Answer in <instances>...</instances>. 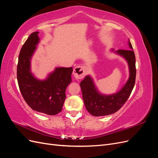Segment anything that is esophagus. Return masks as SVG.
Returning a JSON list of instances; mask_svg holds the SVG:
<instances>
[{
  "label": "esophagus",
  "mask_w": 158,
  "mask_h": 158,
  "mask_svg": "<svg viewBox=\"0 0 158 158\" xmlns=\"http://www.w3.org/2000/svg\"><path fill=\"white\" fill-rule=\"evenodd\" d=\"M86 74V69L83 66H78L73 70L74 76L76 79L83 78Z\"/></svg>",
  "instance_id": "esophagus-1"
}]
</instances>
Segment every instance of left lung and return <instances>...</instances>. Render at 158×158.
Wrapping results in <instances>:
<instances>
[{
	"label": "left lung",
	"mask_w": 158,
	"mask_h": 158,
	"mask_svg": "<svg viewBox=\"0 0 158 158\" xmlns=\"http://www.w3.org/2000/svg\"><path fill=\"white\" fill-rule=\"evenodd\" d=\"M128 45L131 49H119L115 51L117 54L126 59L130 73L128 81L119 92L108 95L100 94L90 76H86L81 81L80 85L85 107L93 116H106L114 113L123 107L130 96L135 86L136 70L135 52L130 41Z\"/></svg>",
	"instance_id": "8db88e82"
}]
</instances>
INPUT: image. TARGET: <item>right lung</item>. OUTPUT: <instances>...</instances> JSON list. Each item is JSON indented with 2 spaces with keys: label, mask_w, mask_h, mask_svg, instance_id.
Wrapping results in <instances>:
<instances>
[{
  "label": "right lung",
  "mask_w": 158,
  "mask_h": 158,
  "mask_svg": "<svg viewBox=\"0 0 158 158\" xmlns=\"http://www.w3.org/2000/svg\"><path fill=\"white\" fill-rule=\"evenodd\" d=\"M38 31L31 33L23 45L18 57L17 79L19 88L27 104L33 110L49 115L62 111L65 91L72 82L73 67H58L45 80L37 79L31 73V59L40 41Z\"/></svg>",
  "instance_id": "right-lung-1"
}]
</instances>
